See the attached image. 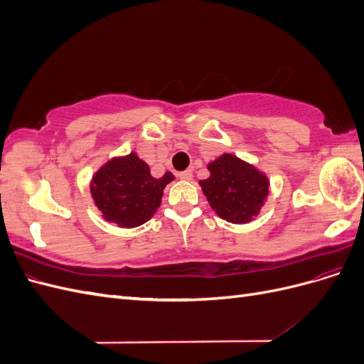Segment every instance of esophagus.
Wrapping results in <instances>:
<instances>
[{"label":"esophagus","instance_id":"1","mask_svg":"<svg viewBox=\"0 0 364 364\" xmlns=\"http://www.w3.org/2000/svg\"><path fill=\"white\" fill-rule=\"evenodd\" d=\"M178 176H179V179H182V181H191L193 179V171L185 170V171H181Z\"/></svg>","mask_w":364,"mask_h":364}]
</instances>
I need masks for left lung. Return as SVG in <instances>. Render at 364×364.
I'll return each mask as SVG.
<instances>
[{
    "label": "left lung",
    "mask_w": 364,
    "mask_h": 364,
    "mask_svg": "<svg viewBox=\"0 0 364 364\" xmlns=\"http://www.w3.org/2000/svg\"><path fill=\"white\" fill-rule=\"evenodd\" d=\"M208 170L211 176L200 181V186L214 211L228 222H250L269 194L266 176L226 153L209 164Z\"/></svg>",
    "instance_id": "obj_1"
}]
</instances>
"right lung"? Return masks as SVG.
Instances as JSON below:
<instances>
[{
  "label": "right lung",
  "instance_id": "1",
  "mask_svg": "<svg viewBox=\"0 0 364 364\" xmlns=\"http://www.w3.org/2000/svg\"><path fill=\"white\" fill-rule=\"evenodd\" d=\"M173 179L170 171L159 179L153 178L149 165L130 153L112 159L95 173L91 194L107 222L136 228L156 213L165 185Z\"/></svg>",
  "mask_w": 364,
  "mask_h": 364
}]
</instances>
